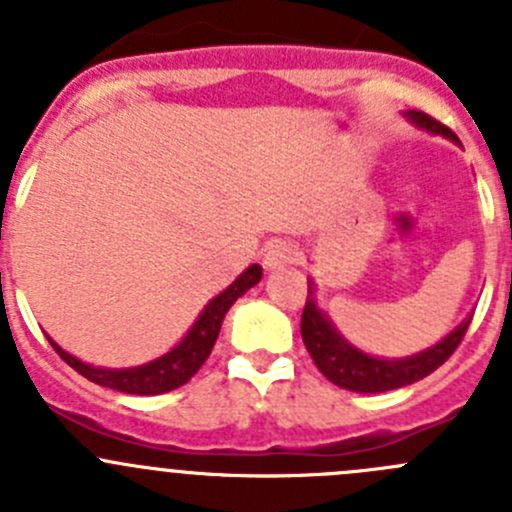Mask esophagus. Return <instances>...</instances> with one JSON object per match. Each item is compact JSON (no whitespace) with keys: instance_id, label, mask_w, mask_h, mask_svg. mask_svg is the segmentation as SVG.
<instances>
[{"instance_id":"obj_1","label":"esophagus","mask_w":512,"mask_h":512,"mask_svg":"<svg viewBox=\"0 0 512 512\" xmlns=\"http://www.w3.org/2000/svg\"><path fill=\"white\" fill-rule=\"evenodd\" d=\"M300 260V252L293 242H278V245L267 247L265 267L267 270H283V267L295 265Z\"/></svg>"}]
</instances>
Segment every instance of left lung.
I'll list each match as a JSON object with an SVG mask.
<instances>
[{
    "instance_id": "obj_1",
    "label": "left lung",
    "mask_w": 512,
    "mask_h": 512,
    "mask_svg": "<svg viewBox=\"0 0 512 512\" xmlns=\"http://www.w3.org/2000/svg\"><path fill=\"white\" fill-rule=\"evenodd\" d=\"M407 118L414 126L424 128V131L437 133V136H444L450 138V141L460 143V138H457L450 128L442 126L439 121H434L427 113L409 111ZM470 321L472 318H465L450 336L442 338L437 346L427 348V351H419L407 358H376L364 351H358L356 346H351V343L336 331L331 318L318 308L315 285L308 280V300H305L303 308L300 333H303V343L305 348H308L310 358H313L318 371H321L328 381H333V384L341 386V389L358 391V394H379V391L409 386L414 384V381L429 376L432 371H437L462 343L467 328H470Z\"/></svg>"
}]
</instances>
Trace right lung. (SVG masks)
<instances>
[{
	"label": "right lung",
	"instance_id": "right-lung-1",
	"mask_svg": "<svg viewBox=\"0 0 512 512\" xmlns=\"http://www.w3.org/2000/svg\"><path fill=\"white\" fill-rule=\"evenodd\" d=\"M262 267L250 265L240 278L234 280L227 290L212 298L207 303V308L202 310V315L197 318V323L191 326V331L171 348L169 353L159 356L156 361H148L143 366H133V369H100V366L83 364L80 358L70 356L68 351H62L52 338L50 346L55 348L57 356L65 361L68 366H73L78 374H83L85 379L93 381V384L108 386V389L123 391V394H138V396H154V394H166L171 389H179L184 386L191 376L202 369V364L212 353L214 343H217L219 328H222L224 315L232 308V303L240 295H245L252 285L260 283Z\"/></svg>",
	"mask_w": 512,
	"mask_h": 512
}]
</instances>
